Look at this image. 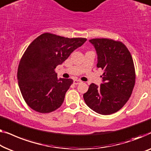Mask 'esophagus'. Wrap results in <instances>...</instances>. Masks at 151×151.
I'll list each match as a JSON object with an SVG mask.
<instances>
[{
	"mask_svg": "<svg viewBox=\"0 0 151 151\" xmlns=\"http://www.w3.org/2000/svg\"><path fill=\"white\" fill-rule=\"evenodd\" d=\"M80 83H81V81H80V80H77V79L74 80V81H73V83L75 84V85H78V84H79Z\"/></svg>",
	"mask_w": 151,
	"mask_h": 151,
	"instance_id": "1",
	"label": "esophagus"
}]
</instances>
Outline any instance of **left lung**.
<instances>
[{
	"label": "left lung",
	"instance_id": "left-lung-1",
	"mask_svg": "<svg viewBox=\"0 0 151 151\" xmlns=\"http://www.w3.org/2000/svg\"><path fill=\"white\" fill-rule=\"evenodd\" d=\"M89 42L96 49V66L103 70L104 73L103 83L99 87L90 84L83 99L93 111L109 115L120 110L132 94L135 82L133 58L121 42L107 38H96Z\"/></svg>",
	"mask_w": 151,
	"mask_h": 151
}]
</instances>
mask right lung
Segmentation results:
<instances>
[{"mask_svg":"<svg viewBox=\"0 0 151 151\" xmlns=\"http://www.w3.org/2000/svg\"><path fill=\"white\" fill-rule=\"evenodd\" d=\"M86 40L45 33L30 44L20 59L17 76L21 94L31 109L46 114L62 105L73 81L58 78L55 69Z\"/></svg>","mask_w":151,"mask_h":151,"instance_id":"add662e5","label":"right lung"}]
</instances>
